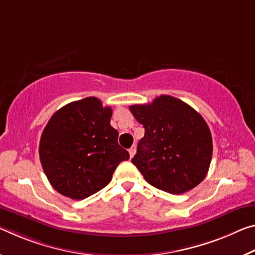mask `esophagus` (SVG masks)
I'll return each instance as SVG.
<instances>
[{
  "label": "esophagus",
  "mask_w": 255,
  "mask_h": 255,
  "mask_svg": "<svg viewBox=\"0 0 255 255\" xmlns=\"http://www.w3.org/2000/svg\"><path fill=\"white\" fill-rule=\"evenodd\" d=\"M128 152H129V156H130V157L134 156L135 153H136V146H135V145H134V146H131L130 148H129Z\"/></svg>",
  "instance_id": "esophagus-1"
}]
</instances>
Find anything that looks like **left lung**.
<instances>
[{"instance_id": "8db88e82", "label": "left lung", "mask_w": 255, "mask_h": 255, "mask_svg": "<svg viewBox=\"0 0 255 255\" xmlns=\"http://www.w3.org/2000/svg\"><path fill=\"white\" fill-rule=\"evenodd\" d=\"M129 110L145 128L131 162L149 185L184 194L205 178L211 163L212 137L199 112L170 95L130 106Z\"/></svg>"}]
</instances>
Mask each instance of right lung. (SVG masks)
Returning <instances> with one entry per match:
<instances>
[{
    "label": "right lung",
    "mask_w": 255,
    "mask_h": 255,
    "mask_svg": "<svg viewBox=\"0 0 255 255\" xmlns=\"http://www.w3.org/2000/svg\"><path fill=\"white\" fill-rule=\"evenodd\" d=\"M111 116L110 107L86 98L51 117L40 137L39 159L55 191L72 200L86 199L106 187L118 164L129 159Z\"/></svg>",
    "instance_id": "add662e5"
}]
</instances>
